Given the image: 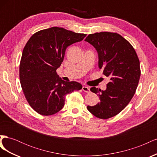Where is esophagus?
<instances>
[{
    "instance_id": "1",
    "label": "esophagus",
    "mask_w": 157,
    "mask_h": 157,
    "mask_svg": "<svg viewBox=\"0 0 157 157\" xmlns=\"http://www.w3.org/2000/svg\"><path fill=\"white\" fill-rule=\"evenodd\" d=\"M82 90H83L84 92H87V93H88V92H90V87H88V86H82Z\"/></svg>"
}]
</instances>
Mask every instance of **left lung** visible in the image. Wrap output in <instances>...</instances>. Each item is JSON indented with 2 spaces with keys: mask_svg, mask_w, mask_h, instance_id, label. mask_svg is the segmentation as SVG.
<instances>
[{
  "mask_svg": "<svg viewBox=\"0 0 157 157\" xmlns=\"http://www.w3.org/2000/svg\"><path fill=\"white\" fill-rule=\"evenodd\" d=\"M84 40L96 48L99 68L110 78L105 90L90 88L100 101L87 109L95 117L107 119L121 112L134 96L141 75L140 61L131 44L118 33H96Z\"/></svg>",
  "mask_w": 157,
  "mask_h": 157,
  "instance_id": "1",
  "label": "left lung"
}]
</instances>
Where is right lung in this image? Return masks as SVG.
Masks as SVG:
<instances>
[{
  "instance_id": "obj_1",
  "label": "right lung",
  "mask_w": 157,
  "mask_h": 157,
  "mask_svg": "<svg viewBox=\"0 0 157 157\" xmlns=\"http://www.w3.org/2000/svg\"><path fill=\"white\" fill-rule=\"evenodd\" d=\"M86 36L53 27L35 33L27 41L20 65V83L27 101L40 115L59 112L66 95L82 89L81 84L59 78L56 70L63 62L67 47Z\"/></svg>"
}]
</instances>
